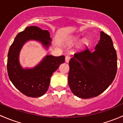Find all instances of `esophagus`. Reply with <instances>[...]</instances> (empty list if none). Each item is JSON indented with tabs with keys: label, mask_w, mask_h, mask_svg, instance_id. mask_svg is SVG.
Wrapping results in <instances>:
<instances>
[{
	"label": "esophagus",
	"mask_w": 123,
	"mask_h": 123,
	"mask_svg": "<svg viewBox=\"0 0 123 123\" xmlns=\"http://www.w3.org/2000/svg\"><path fill=\"white\" fill-rule=\"evenodd\" d=\"M70 58H71L70 56L68 55H67L66 56H65V62H67V63L69 62Z\"/></svg>",
	"instance_id": "1"
}]
</instances>
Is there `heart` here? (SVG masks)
I'll return each mask as SVG.
<instances>
[{
	"instance_id": "1",
	"label": "heart",
	"mask_w": 123,
	"mask_h": 123,
	"mask_svg": "<svg viewBox=\"0 0 123 123\" xmlns=\"http://www.w3.org/2000/svg\"><path fill=\"white\" fill-rule=\"evenodd\" d=\"M78 40V38H73V39H72L71 42H77V41ZM88 40H84L83 41V46H86L87 45V44H88Z\"/></svg>"
}]
</instances>
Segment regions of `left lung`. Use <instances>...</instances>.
I'll return each instance as SVG.
<instances>
[{
    "label": "left lung",
    "instance_id": "8db88e82",
    "mask_svg": "<svg viewBox=\"0 0 123 123\" xmlns=\"http://www.w3.org/2000/svg\"><path fill=\"white\" fill-rule=\"evenodd\" d=\"M68 85L79 98L96 97L104 92L114 80L117 56L111 37L100 32L93 52L87 46L74 54L69 62Z\"/></svg>",
    "mask_w": 123,
    "mask_h": 123
}]
</instances>
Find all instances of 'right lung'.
<instances>
[{
  "mask_svg": "<svg viewBox=\"0 0 123 123\" xmlns=\"http://www.w3.org/2000/svg\"><path fill=\"white\" fill-rule=\"evenodd\" d=\"M30 39L40 41L48 48L51 38L48 31L36 26H30L17 35L8 52L7 70L9 78L14 86L27 96L37 98L44 95L49 88L50 77L59 65L65 62V56L47 55L33 69H24L20 66L18 56L21 48Z\"/></svg>",
  "mask_w": 123,
  "mask_h": 123,
  "instance_id": "obj_1",
  "label": "right lung"
}]
</instances>
